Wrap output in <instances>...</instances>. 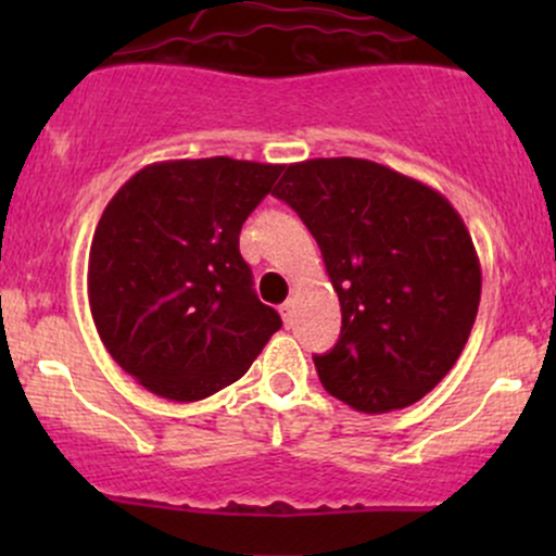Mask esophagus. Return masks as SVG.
<instances>
[{
	"instance_id": "obj_1",
	"label": "esophagus",
	"mask_w": 556,
	"mask_h": 556,
	"mask_svg": "<svg viewBox=\"0 0 556 556\" xmlns=\"http://www.w3.org/2000/svg\"><path fill=\"white\" fill-rule=\"evenodd\" d=\"M279 316H282L285 327H290V324H292V303H282V305H279Z\"/></svg>"
}]
</instances>
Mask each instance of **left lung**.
Segmentation results:
<instances>
[{"label": "left lung", "mask_w": 556, "mask_h": 556, "mask_svg": "<svg viewBox=\"0 0 556 556\" xmlns=\"http://www.w3.org/2000/svg\"><path fill=\"white\" fill-rule=\"evenodd\" d=\"M321 248L342 308L318 379L361 413L429 394L460 358L481 300V264L452 203L368 159H308L274 193Z\"/></svg>", "instance_id": "8db88e82"}]
</instances>
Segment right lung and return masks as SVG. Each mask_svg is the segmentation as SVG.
I'll return each mask as SVG.
<instances>
[{
  "mask_svg": "<svg viewBox=\"0 0 556 556\" xmlns=\"http://www.w3.org/2000/svg\"><path fill=\"white\" fill-rule=\"evenodd\" d=\"M282 164L229 156L143 167L114 193L88 256L101 342L172 402L219 392L251 368L282 318L253 290L240 229Z\"/></svg>",
  "mask_w": 556,
  "mask_h": 556,
  "instance_id": "obj_1",
  "label": "right lung"
}]
</instances>
